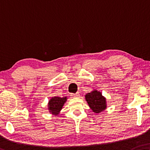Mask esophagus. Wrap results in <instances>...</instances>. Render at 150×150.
Masks as SVG:
<instances>
[{"instance_id":"1","label":"esophagus","mask_w":150,"mask_h":150,"mask_svg":"<svg viewBox=\"0 0 150 150\" xmlns=\"http://www.w3.org/2000/svg\"><path fill=\"white\" fill-rule=\"evenodd\" d=\"M71 96L72 97H74V98H77V97H79V93H71Z\"/></svg>"}]
</instances>
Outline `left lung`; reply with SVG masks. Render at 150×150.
Instances as JSON below:
<instances>
[{"instance_id":"obj_1","label":"left lung","mask_w":150,"mask_h":150,"mask_svg":"<svg viewBox=\"0 0 150 150\" xmlns=\"http://www.w3.org/2000/svg\"><path fill=\"white\" fill-rule=\"evenodd\" d=\"M85 100L91 110L96 113H99L105 110L107 108L106 99L102 96V93L97 90L85 95Z\"/></svg>"}]
</instances>
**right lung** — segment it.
<instances>
[{"mask_svg": "<svg viewBox=\"0 0 150 150\" xmlns=\"http://www.w3.org/2000/svg\"><path fill=\"white\" fill-rule=\"evenodd\" d=\"M67 97L61 98L60 97H53L50 99L48 103V109L49 112L54 115H59L61 109L63 108L65 102L67 101Z\"/></svg>", "mask_w": 150, "mask_h": 150, "instance_id": "1", "label": "right lung"}]
</instances>
